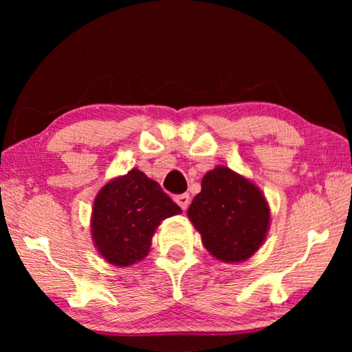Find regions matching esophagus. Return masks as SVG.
Masks as SVG:
<instances>
[{"mask_svg":"<svg viewBox=\"0 0 352 352\" xmlns=\"http://www.w3.org/2000/svg\"><path fill=\"white\" fill-rule=\"evenodd\" d=\"M174 200L178 204V206L182 208V210H186L189 206V194H180V195H175Z\"/></svg>","mask_w":352,"mask_h":352,"instance_id":"1","label":"esophagus"}]
</instances>
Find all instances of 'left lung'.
Listing matches in <instances>:
<instances>
[{
  "label": "left lung",
  "instance_id": "8db88e82",
  "mask_svg": "<svg viewBox=\"0 0 352 352\" xmlns=\"http://www.w3.org/2000/svg\"><path fill=\"white\" fill-rule=\"evenodd\" d=\"M188 216L214 258L241 262L261 247L270 211L253 183L220 166L204 177Z\"/></svg>",
  "mask_w": 352,
  "mask_h": 352
}]
</instances>
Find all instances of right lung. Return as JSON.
Listing matches in <instances>:
<instances>
[{
    "instance_id": "obj_1",
    "label": "right lung",
    "mask_w": 352,
    "mask_h": 352,
    "mask_svg": "<svg viewBox=\"0 0 352 352\" xmlns=\"http://www.w3.org/2000/svg\"><path fill=\"white\" fill-rule=\"evenodd\" d=\"M157 182L138 169L100 189L94 200L91 231L100 254L119 267L141 261L163 219L180 214Z\"/></svg>"
}]
</instances>
